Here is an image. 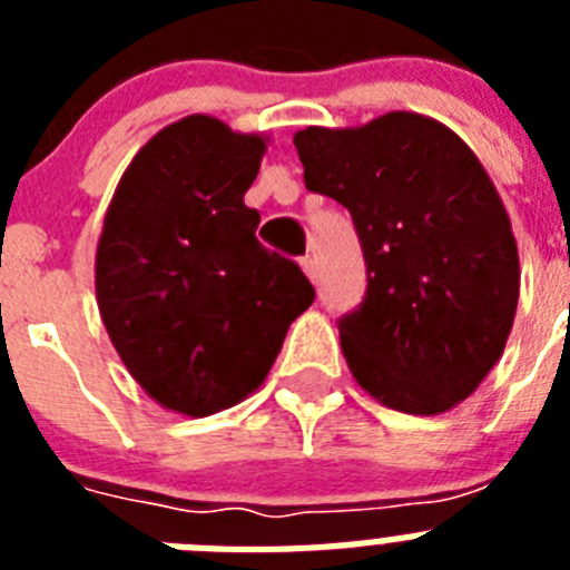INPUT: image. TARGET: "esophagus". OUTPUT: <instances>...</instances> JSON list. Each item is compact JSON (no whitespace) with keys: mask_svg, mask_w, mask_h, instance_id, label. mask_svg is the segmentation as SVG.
Instances as JSON below:
<instances>
[{"mask_svg":"<svg viewBox=\"0 0 570 570\" xmlns=\"http://www.w3.org/2000/svg\"><path fill=\"white\" fill-rule=\"evenodd\" d=\"M302 271H305V276H308L311 282H316V276H320V265H316L314 256H305V259H302Z\"/></svg>","mask_w":570,"mask_h":570,"instance_id":"esophagus-1","label":"esophagus"}]
</instances>
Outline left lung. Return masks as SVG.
I'll return each mask as SVG.
<instances>
[{"label": "left lung", "instance_id": "8db88e82", "mask_svg": "<svg viewBox=\"0 0 570 570\" xmlns=\"http://www.w3.org/2000/svg\"><path fill=\"white\" fill-rule=\"evenodd\" d=\"M294 145L308 190L351 210L365 254V302L340 322L356 385L402 414H445L497 365L520 302V254L491 176L454 130L414 110L296 130Z\"/></svg>", "mask_w": 570, "mask_h": 570}]
</instances>
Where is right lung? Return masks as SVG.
<instances>
[{
	"instance_id": "add662e5",
	"label": "right lung",
	"mask_w": 570,
	"mask_h": 570,
	"mask_svg": "<svg viewBox=\"0 0 570 570\" xmlns=\"http://www.w3.org/2000/svg\"><path fill=\"white\" fill-rule=\"evenodd\" d=\"M265 150V134L190 114L139 148L105 210L99 316L128 374L174 414L254 394L314 302L299 265L256 239L245 190Z\"/></svg>"
}]
</instances>
